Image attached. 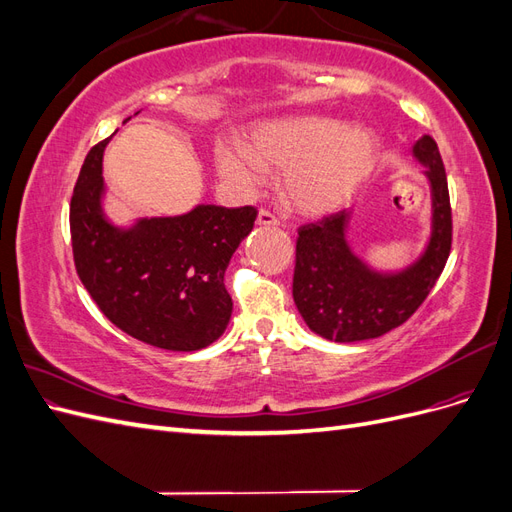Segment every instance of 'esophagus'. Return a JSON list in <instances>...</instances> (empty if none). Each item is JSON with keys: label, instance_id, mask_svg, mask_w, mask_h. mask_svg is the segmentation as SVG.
Returning <instances> with one entry per match:
<instances>
[{"label": "esophagus", "instance_id": "obj_1", "mask_svg": "<svg viewBox=\"0 0 512 512\" xmlns=\"http://www.w3.org/2000/svg\"><path fill=\"white\" fill-rule=\"evenodd\" d=\"M256 224H258V226L273 228V226H277L280 222H277V218H275V215H273L271 211H267V209H260V211H258V215H256Z\"/></svg>", "mask_w": 512, "mask_h": 512}]
</instances>
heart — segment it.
<instances>
[{"label": "heart", "mask_w": 512, "mask_h": 512, "mask_svg": "<svg viewBox=\"0 0 512 512\" xmlns=\"http://www.w3.org/2000/svg\"><path fill=\"white\" fill-rule=\"evenodd\" d=\"M378 156L369 128L344 126L329 117L262 121L241 147L215 145V168L241 190H252L265 173H286L284 198L303 215H327L344 207L361 188Z\"/></svg>", "instance_id": "1"}]
</instances>
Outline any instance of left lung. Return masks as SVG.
<instances>
[{"label":"left lung","mask_w":512,"mask_h":512,"mask_svg":"<svg viewBox=\"0 0 512 512\" xmlns=\"http://www.w3.org/2000/svg\"><path fill=\"white\" fill-rule=\"evenodd\" d=\"M412 158L425 170L431 194L429 237L406 267L376 269L348 243L352 211L299 228L292 297L305 324L337 344L363 342L397 329L421 305L451 254V200L436 141L421 136Z\"/></svg>","instance_id":"left-lung-1"}]
</instances>
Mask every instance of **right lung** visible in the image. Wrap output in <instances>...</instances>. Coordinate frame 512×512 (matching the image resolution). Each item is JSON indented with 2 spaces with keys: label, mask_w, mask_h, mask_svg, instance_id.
<instances>
[{
  "label": "right lung",
  "mask_w": 512,
  "mask_h": 512,
  "mask_svg": "<svg viewBox=\"0 0 512 512\" xmlns=\"http://www.w3.org/2000/svg\"><path fill=\"white\" fill-rule=\"evenodd\" d=\"M108 141L87 153L74 185L76 273L102 314L138 342L173 352L207 348L228 327L232 299L224 273L252 232L256 209L196 205L173 218H138L119 226L104 211Z\"/></svg>",
  "instance_id": "obj_1"
}]
</instances>
